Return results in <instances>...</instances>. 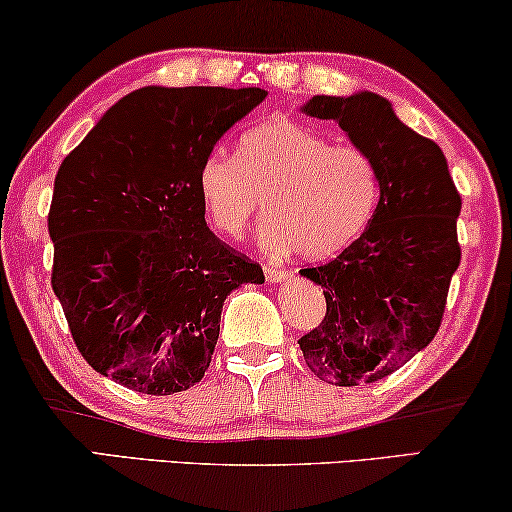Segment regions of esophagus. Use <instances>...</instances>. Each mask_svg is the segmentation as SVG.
<instances>
[{"label": "esophagus", "instance_id": "1", "mask_svg": "<svg viewBox=\"0 0 512 512\" xmlns=\"http://www.w3.org/2000/svg\"><path fill=\"white\" fill-rule=\"evenodd\" d=\"M264 273H266V280H269V283H283V280H287V278L292 276L290 271L278 269V266H266Z\"/></svg>", "mask_w": 512, "mask_h": 512}]
</instances>
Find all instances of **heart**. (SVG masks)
<instances>
[{
	"mask_svg": "<svg viewBox=\"0 0 512 512\" xmlns=\"http://www.w3.org/2000/svg\"><path fill=\"white\" fill-rule=\"evenodd\" d=\"M199 197L211 225L229 239L246 232L264 206L269 253L327 259L369 227L380 171L355 141H327L297 120L271 118L241 134L234 157L211 153L201 162Z\"/></svg>",
	"mask_w": 512,
	"mask_h": 512,
	"instance_id": "b5f03b06",
	"label": "heart"
}]
</instances>
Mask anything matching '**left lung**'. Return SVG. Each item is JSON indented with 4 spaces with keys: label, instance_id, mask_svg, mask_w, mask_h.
I'll return each mask as SVG.
<instances>
[{
    "label": "left lung",
    "instance_id": "8db88e82",
    "mask_svg": "<svg viewBox=\"0 0 512 512\" xmlns=\"http://www.w3.org/2000/svg\"><path fill=\"white\" fill-rule=\"evenodd\" d=\"M301 111L338 122L369 150L380 171V201L364 234L341 255L301 269L325 290L327 313L299 348L320 380L376 383L427 348L441 327L462 259V197L443 150L403 125L385 97L318 95Z\"/></svg>",
    "mask_w": 512,
    "mask_h": 512
}]
</instances>
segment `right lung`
<instances>
[{
    "label": "right lung",
    "mask_w": 512,
    "mask_h": 512,
    "mask_svg": "<svg viewBox=\"0 0 512 512\" xmlns=\"http://www.w3.org/2000/svg\"><path fill=\"white\" fill-rule=\"evenodd\" d=\"M262 88L134 90L64 157L48 213L53 292L78 352L141 394L204 378L227 294L262 266L206 225L199 167Z\"/></svg>",
    "instance_id": "right-lung-1"
}]
</instances>
